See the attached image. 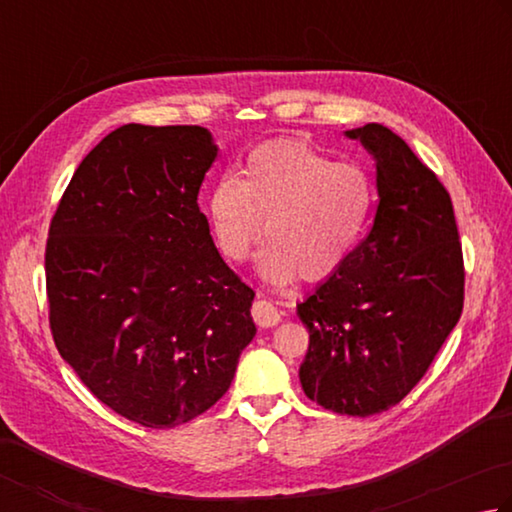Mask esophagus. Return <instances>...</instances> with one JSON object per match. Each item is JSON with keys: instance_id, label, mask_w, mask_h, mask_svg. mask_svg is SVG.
<instances>
[{"instance_id": "obj_1", "label": "esophagus", "mask_w": 512, "mask_h": 512, "mask_svg": "<svg viewBox=\"0 0 512 512\" xmlns=\"http://www.w3.org/2000/svg\"><path fill=\"white\" fill-rule=\"evenodd\" d=\"M253 320L259 324L262 329L268 327H275L277 322H280V311L275 309V306L268 302V300H257L253 304Z\"/></svg>"}]
</instances>
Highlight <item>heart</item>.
I'll list each match as a JSON object with an SVG mask.
<instances>
[{
	"label": "heart",
	"instance_id": "heart-1",
	"mask_svg": "<svg viewBox=\"0 0 512 512\" xmlns=\"http://www.w3.org/2000/svg\"><path fill=\"white\" fill-rule=\"evenodd\" d=\"M374 192L356 165L333 163L300 141H268L208 194L206 212L219 253L244 262L266 226L259 255L266 282L329 280L342 271L367 228Z\"/></svg>",
	"mask_w": 512,
	"mask_h": 512
}]
</instances>
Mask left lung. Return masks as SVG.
Segmentation results:
<instances>
[{"instance_id":"obj_1","label":"left lung","mask_w":512,"mask_h":512,"mask_svg":"<svg viewBox=\"0 0 512 512\" xmlns=\"http://www.w3.org/2000/svg\"><path fill=\"white\" fill-rule=\"evenodd\" d=\"M374 156L378 208L342 271L297 304L309 329L304 394L324 410L380 414L425 376L463 309V255L448 190L378 123L345 132Z\"/></svg>"}]
</instances>
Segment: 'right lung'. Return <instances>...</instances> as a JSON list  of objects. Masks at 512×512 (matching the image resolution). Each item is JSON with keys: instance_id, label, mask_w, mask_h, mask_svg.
I'll list each match as a JSON object with an SVG mask.
<instances>
[{"instance_id": "obj_1", "label": "right lung", "mask_w": 512, "mask_h": 512, "mask_svg": "<svg viewBox=\"0 0 512 512\" xmlns=\"http://www.w3.org/2000/svg\"><path fill=\"white\" fill-rule=\"evenodd\" d=\"M219 147L199 125L129 123L73 174L46 241L60 356L100 403L143 427L210 410L255 338V291L199 210Z\"/></svg>"}]
</instances>
